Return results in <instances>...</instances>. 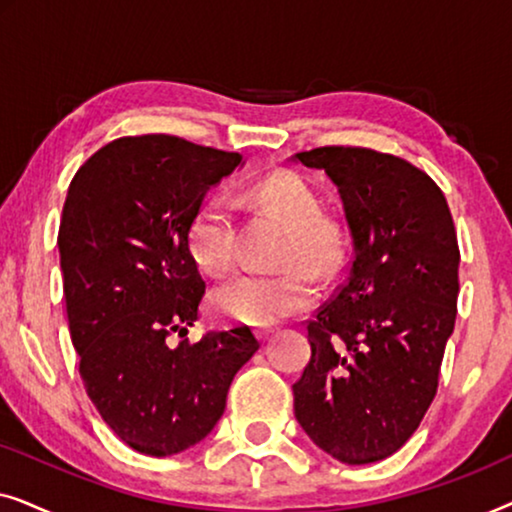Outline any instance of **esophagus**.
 Listing matches in <instances>:
<instances>
[{
  "label": "esophagus",
  "instance_id": "obj_1",
  "mask_svg": "<svg viewBox=\"0 0 512 512\" xmlns=\"http://www.w3.org/2000/svg\"><path fill=\"white\" fill-rule=\"evenodd\" d=\"M254 333H256V338L263 342V340H268V338H270L272 328H270V326H261V328H256V331H254Z\"/></svg>",
  "mask_w": 512,
  "mask_h": 512
}]
</instances>
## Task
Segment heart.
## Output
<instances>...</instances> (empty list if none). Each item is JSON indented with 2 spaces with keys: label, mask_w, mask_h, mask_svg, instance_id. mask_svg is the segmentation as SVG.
I'll return each instance as SVG.
<instances>
[{
  "label": "heart",
  "mask_w": 512,
  "mask_h": 512,
  "mask_svg": "<svg viewBox=\"0 0 512 512\" xmlns=\"http://www.w3.org/2000/svg\"><path fill=\"white\" fill-rule=\"evenodd\" d=\"M256 198L289 223L282 261L293 263L279 272H244L214 291L212 303L223 317L249 326H270L314 305L319 296L314 275L335 270L338 247L333 228L321 219V205L312 188L291 172H277L256 186ZM188 249L200 270L226 275L235 265L237 226L226 195H207L195 209L188 228Z\"/></svg>",
  "instance_id": "b5f03b06"
}]
</instances>
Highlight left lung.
<instances>
[{"mask_svg":"<svg viewBox=\"0 0 512 512\" xmlns=\"http://www.w3.org/2000/svg\"><path fill=\"white\" fill-rule=\"evenodd\" d=\"M291 163L326 172L352 237L345 284L307 324L293 410L333 459L373 464L401 450L436 396L457 319L452 214L429 174L389 153L324 146Z\"/></svg>","mask_w":512,"mask_h":512,"instance_id":"1","label":"left lung"}]
</instances>
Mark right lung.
<instances>
[{"instance_id": "add662e5", "label": "right lung", "mask_w": 512, "mask_h": 512, "mask_svg": "<svg viewBox=\"0 0 512 512\" xmlns=\"http://www.w3.org/2000/svg\"><path fill=\"white\" fill-rule=\"evenodd\" d=\"M240 153L170 135L121 137L69 184L58 233L62 289L90 401L125 445L170 457L205 440L230 382L261 347L244 328L188 333L205 293L188 228Z\"/></svg>"}]
</instances>
